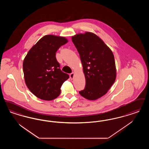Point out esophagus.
<instances>
[{
  "label": "esophagus",
  "mask_w": 149,
  "mask_h": 149,
  "mask_svg": "<svg viewBox=\"0 0 149 149\" xmlns=\"http://www.w3.org/2000/svg\"><path fill=\"white\" fill-rule=\"evenodd\" d=\"M74 72H72L70 74V77L71 79H72L73 77H74Z\"/></svg>",
  "instance_id": "obj_1"
}]
</instances>
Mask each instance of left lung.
Listing matches in <instances>:
<instances>
[{"instance_id": "8db88e82", "label": "left lung", "mask_w": 149, "mask_h": 149, "mask_svg": "<svg viewBox=\"0 0 149 149\" xmlns=\"http://www.w3.org/2000/svg\"><path fill=\"white\" fill-rule=\"evenodd\" d=\"M83 67L86 84L79 94L94 100L104 95L114 83L116 66L113 53L100 38L86 32L72 36Z\"/></svg>"}]
</instances>
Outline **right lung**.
Wrapping results in <instances>:
<instances>
[{"mask_svg": "<svg viewBox=\"0 0 149 149\" xmlns=\"http://www.w3.org/2000/svg\"><path fill=\"white\" fill-rule=\"evenodd\" d=\"M68 42L64 37L48 35L43 36L30 50L23 61L26 85L38 98L52 100L59 95L60 88L69 78L60 69L55 54Z\"/></svg>", "mask_w": 149, "mask_h": 149, "instance_id": "right-lung-1", "label": "right lung"}]
</instances>
